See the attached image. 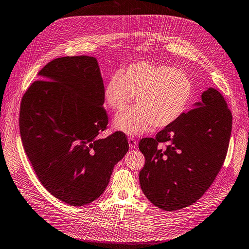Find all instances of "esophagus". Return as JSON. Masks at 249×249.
Instances as JSON below:
<instances>
[{"mask_svg":"<svg viewBox=\"0 0 249 249\" xmlns=\"http://www.w3.org/2000/svg\"><path fill=\"white\" fill-rule=\"evenodd\" d=\"M128 145H130V148L131 149H135V148H137V145H138V142H137V140L136 139H134L133 137H130L128 138Z\"/></svg>","mask_w":249,"mask_h":249,"instance_id":"esophagus-1","label":"esophagus"}]
</instances>
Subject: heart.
<instances>
[{
	"instance_id": "obj_1",
	"label": "heart",
	"mask_w": 249,
	"mask_h": 249,
	"mask_svg": "<svg viewBox=\"0 0 249 249\" xmlns=\"http://www.w3.org/2000/svg\"><path fill=\"white\" fill-rule=\"evenodd\" d=\"M194 88L189 75L170 65L138 61L108 77L103 88L106 105L118 110L136 95V106L115 115L113 125L139 136L176 123L191 104Z\"/></svg>"
}]
</instances>
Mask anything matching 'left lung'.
Masks as SVG:
<instances>
[{
    "mask_svg": "<svg viewBox=\"0 0 249 249\" xmlns=\"http://www.w3.org/2000/svg\"><path fill=\"white\" fill-rule=\"evenodd\" d=\"M231 131L232 114L224 97L208 88L190 111L154 139H142L139 149L145 165L139 180L148 200L166 212L195 203L221 170Z\"/></svg>",
    "mask_w": 249,
    "mask_h": 249,
    "instance_id": "left-lung-1",
    "label": "left lung"
}]
</instances>
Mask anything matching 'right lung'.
Masks as SVG:
<instances>
[{
    "instance_id": "add662e5",
    "label": "right lung",
    "mask_w": 249,
    "mask_h": 249,
    "mask_svg": "<svg viewBox=\"0 0 249 249\" xmlns=\"http://www.w3.org/2000/svg\"><path fill=\"white\" fill-rule=\"evenodd\" d=\"M22 97L19 127L39 182L61 201L83 206L106 189L128 150L126 136L99 138L108 117L95 57H61L43 67Z\"/></svg>"
}]
</instances>
